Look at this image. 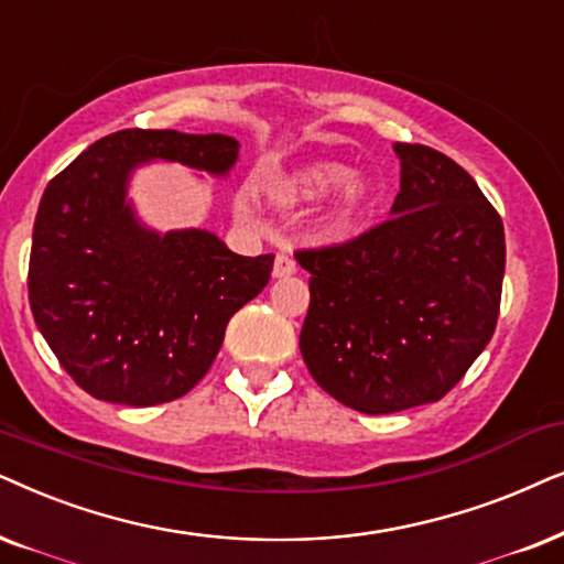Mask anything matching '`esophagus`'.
<instances>
[{
  "label": "esophagus",
  "instance_id": "esophagus-1",
  "mask_svg": "<svg viewBox=\"0 0 564 564\" xmlns=\"http://www.w3.org/2000/svg\"><path fill=\"white\" fill-rule=\"evenodd\" d=\"M294 273H296V260L291 258L289 252H278L275 265H273V278H289Z\"/></svg>",
  "mask_w": 564,
  "mask_h": 564
}]
</instances>
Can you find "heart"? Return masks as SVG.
<instances>
[{
  "mask_svg": "<svg viewBox=\"0 0 564 564\" xmlns=\"http://www.w3.org/2000/svg\"><path fill=\"white\" fill-rule=\"evenodd\" d=\"M345 175H348V170H345L343 164H310V167L296 172V175L289 180L286 187H283V198L291 200V204H310V200H317L322 195L333 191V187L340 185ZM366 195L369 193H366V185L360 183V180H348V183L343 185V191L337 195V200L333 208H329L327 216L329 229H333L335 235H343V231H348L352 224L358 221V216L366 206Z\"/></svg>",
  "mask_w": 564,
  "mask_h": 564,
  "instance_id": "1",
  "label": "heart"
}]
</instances>
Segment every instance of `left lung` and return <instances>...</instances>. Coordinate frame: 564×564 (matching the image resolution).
I'll use <instances>...</instances> for the list:
<instances>
[{"label":"left lung","mask_w":564,"mask_h":564,"mask_svg":"<svg viewBox=\"0 0 564 564\" xmlns=\"http://www.w3.org/2000/svg\"><path fill=\"white\" fill-rule=\"evenodd\" d=\"M392 219L345 245L299 250L310 312L299 348L329 397L366 415L438 402L498 325L506 235L467 170L394 144Z\"/></svg>","instance_id":"obj_1"}]
</instances>
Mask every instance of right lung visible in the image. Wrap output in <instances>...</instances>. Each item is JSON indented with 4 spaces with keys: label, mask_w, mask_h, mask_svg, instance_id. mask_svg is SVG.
Masks as SVG:
<instances>
[{
    "label": "right lung",
    "mask_w": 564,
    "mask_h": 564,
    "mask_svg": "<svg viewBox=\"0 0 564 564\" xmlns=\"http://www.w3.org/2000/svg\"><path fill=\"white\" fill-rule=\"evenodd\" d=\"M224 133L126 129L87 147L37 206L28 296L64 371L97 400L152 408L212 369L235 312L268 286L273 254L231 252L206 229L160 231L133 212L129 180L164 160L224 177Z\"/></svg>",
    "instance_id": "add662e5"
}]
</instances>
